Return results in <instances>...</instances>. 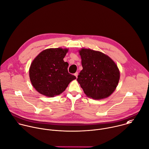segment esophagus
Masks as SVG:
<instances>
[{
    "label": "esophagus",
    "instance_id": "1",
    "mask_svg": "<svg viewBox=\"0 0 149 149\" xmlns=\"http://www.w3.org/2000/svg\"><path fill=\"white\" fill-rule=\"evenodd\" d=\"M74 76L76 77V78H77V76H78V73L77 72H76L74 73Z\"/></svg>",
    "mask_w": 149,
    "mask_h": 149
}]
</instances>
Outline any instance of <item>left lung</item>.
<instances>
[{
  "mask_svg": "<svg viewBox=\"0 0 149 149\" xmlns=\"http://www.w3.org/2000/svg\"><path fill=\"white\" fill-rule=\"evenodd\" d=\"M83 70L77 79L86 95L94 100L109 97L119 80L118 66L107 55L89 49L79 51Z\"/></svg>",
  "mask_w": 149,
  "mask_h": 149,
  "instance_id": "1",
  "label": "left lung"
}]
</instances>
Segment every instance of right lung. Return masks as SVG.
Instances as JSON below:
<instances>
[{
	"label": "right lung",
	"instance_id": "add662e5",
	"mask_svg": "<svg viewBox=\"0 0 149 149\" xmlns=\"http://www.w3.org/2000/svg\"><path fill=\"white\" fill-rule=\"evenodd\" d=\"M68 49L50 48L41 52L32 62L29 74L31 82L40 94L52 97L65 90L76 77L68 70L63 61Z\"/></svg>",
	"mask_w": 149,
	"mask_h": 149
}]
</instances>
